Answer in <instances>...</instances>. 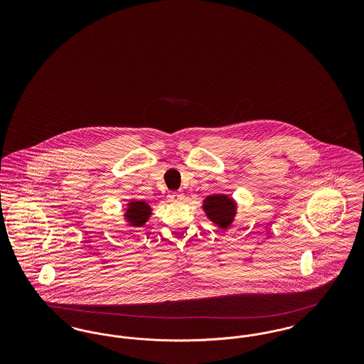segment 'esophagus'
Wrapping results in <instances>:
<instances>
[{
  "instance_id": "34e87169",
  "label": "esophagus",
  "mask_w": 364,
  "mask_h": 364,
  "mask_svg": "<svg viewBox=\"0 0 364 364\" xmlns=\"http://www.w3.org/2000/svg\"><path fill=\"white\" fill-rule=\"evenodd\" d=\"M183 198H184V195H183L181 192H171V193L168 195V199H169L171 202H178V200H183Z\"/></svg>"
}]
</instances>
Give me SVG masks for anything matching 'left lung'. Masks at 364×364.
<instances>
[{"instance_id":"8db88e82","label":"left lung","mask_w":364,"mask_h":364,"mask_svg":"<svg viewBox=\"0 0 364 364\" xmlns=\"http://www.w3.org/2000/svg\"><path fill=\"white\" fill-rule=\"evenodd\" d=\"M208 218L217 225L226 226L230 224L235 215V203L225 195H210L203 203Z\"/></svg>"}]
</instances>
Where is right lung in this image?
I'll use <instances>...</instances> for the list:
<instances>
[{
  "label": "right lung",
  "instance_id": "right-lung-1",
  "mask_svg": "<svg viewBox=\"0 0 364 364\" xmlns=\"http://www.w3.org/2000/svg\"><path fill=\"white\" fill-rule=\"evenodd\" d=\"M125 214H127L129 223H132V225L141 226L150 215V206L141 200L132 202Z\"/></svg>",
  "mask_w": 364,
  "mask_h": 364
}]
</instances>
